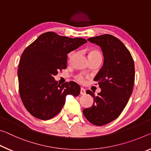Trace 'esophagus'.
<instances>
[{
  "label": "esophagus",
  "instance_id": "esophagus-1",
  "mask_svg": "<svg viewBox=\"0 0 151 151\" xmlns=\"http://www.w3.org/2000/svg\"><path fill=\"white\" fill-rule=\"evenodd\" d=\"M86 94L85 89L83 88H81V89H80V94L83 95V94Z\"/></svg>",
  "mask_w": 151,
  "mask_h": 151
}]
</instances>
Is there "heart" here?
Returning a JSON list of instances; mask_svg holds the SVG:
<instances>
[{
    "label": "heart",
    "mask_w": 151,
    "mask_h": 151,
    "mask_svg": "<svg viewBox=\"0 0 151 151\" xmlns=\"http://www.w3.org/2000/svg\"><path fill=\"white\" fill-rule=\"evenodd\" d=\"M94 57H101V52H100L99 50H95V49L90 50L89 52H88V58ZM69 57H70V58L72 57V54L70 55ZM77 79L79 81H80V82H83V78L82 77V76H78L77 77Z\"/></svg>",
    "instance_id": "b5f03b06"
}]
</instances>
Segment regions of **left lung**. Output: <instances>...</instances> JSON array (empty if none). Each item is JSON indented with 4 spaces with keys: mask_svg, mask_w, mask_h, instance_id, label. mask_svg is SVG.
Wrapping results in <instances>:
<instances>
[{
    "mask_svg": "<svg viewBox=\"0 0 151 151\" xmlns=\"http://www.w3.org/2000/svg\"><path fill=\"white\" fill-rule=\"evenodd\" d=\"M88 40L101 48L104 63L94 79L101 91L95 95L87 90L94 103L83 113L91 124L101 126L115 120L126 107L133 90L135 68L130 52L116 37L104 34Z\"/></svg>",
    "mask_w": 151,
    "mask_h": 151,
    "instance_id": "obj_1",
    "label": "left lung"
}]
</instances>
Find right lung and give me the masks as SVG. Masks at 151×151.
I'll list each match as a JSON object with an SVG mask.
<instances>
[{
  "mask_svg": "<svg viewBox=\"0 0 151 151\" xmlns=\"http://www.w3.org/2000/svg\"><path fill=\"white\" fill-rule=\"evenodd\" d=\"M86 42L82 38H68L48 32L24 50L17 71L19 92L32 115L42 120L51 119L61 111L67 95L78 96L80 86L77 83L60 85L54 76L67 68L68 53Z\"/></svg>",
  "mask_w": 151,
  "mask_h": 151,
  "instance_id": "right-lung-1",
  "label": "right lung"
}]
</instances>
